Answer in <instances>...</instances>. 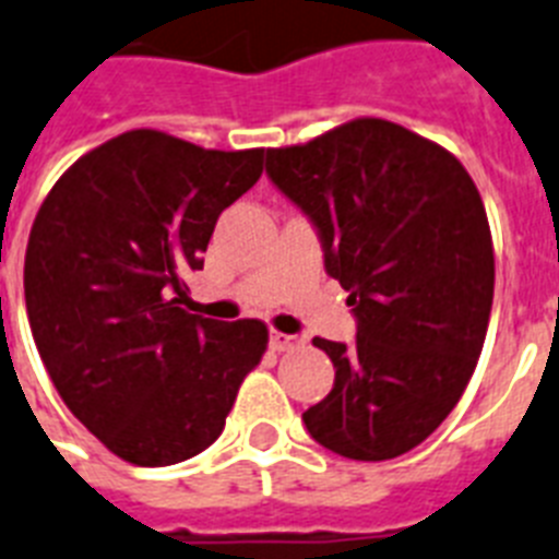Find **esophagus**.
<instances>
[{
    "label": "esophagus",
    "mask_w": 559,
    "mask_h": 559,
    "mask_svg": "<svg viewBox=\"0 0 559 559\" xmlns=\"http://www.w3.org/2000/svg\"><path fill=\"white\" fill-rule=\"evenodd\" d=\"M299 343H302V340L294 334H283V331H274V334H271V345H274V352H290V348H297Z\"/></svg>",
    "instance_id": "obj_1"
}]
</instances>
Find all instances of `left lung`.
<instances>
[{
    "instance_id": "8db88e82",
    "label": "left lung",
    "mask_w": 559,
    "mask_h": 559,
    "mask_svg": "<svg viewBox=\"0 0 559 559\" xmlns=\"http://www.w3.org/2000/svg\"><path fill=\"white\" fill-rule=\"evenodd\" d=\"M265 159L357 320L352 345L313 340L336 373L302 423L334 454L394 460L449 417L486 343L495 246L477 186L445 147L385 119H354Z\"/></svg>"
}]
</instances>
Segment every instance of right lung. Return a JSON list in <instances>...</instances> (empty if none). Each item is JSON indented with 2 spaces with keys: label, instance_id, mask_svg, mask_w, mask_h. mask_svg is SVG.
Listing matches in <instances>:
<instances>
[{
  "label": "right lung",
  "instance_id": "1",
  "mask_svg": "<svg viewBox=\"0 0 559 559\" xmlns=\"http://www.w3.org/2000/svg\"><path fill=\"white\" fill-rule=\"evenodd\" d=\"M262 147L205 151L163 131L94 147L50 188L25 253L34 343L82 426L133 465H174L223 435L265 354L260 320L188 313L191 271Z\"/></svg>",
  "mask_w": 559,
  "mask_h": 559
}]
</instances>
